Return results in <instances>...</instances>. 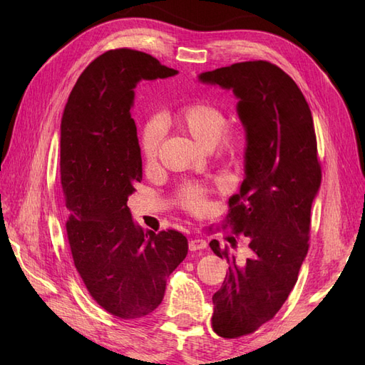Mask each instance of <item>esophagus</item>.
<instances>
[{"label": "esophagus", "instance_id": "1", "mask_svg": "<svg viewBox=\"0 0 365 365\" xmlns=\"http://www.w3.org/2000/svg\"><path fill=\"white\" fill-rule=\"evenodd\" d=\"M189 248H190V251L204 250V248H207V242H205V239H202V237H193V239H190V242H189Z\"/></svg>", "mask_w": 365, "mask_h": 365}]
</instances>
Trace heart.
<instances>
[{
	"instance_id": "heart-1",
	"label": "heart",
	"mask_w": 365,
	"mask_h": 365,
	"mask_svg": "<svg viewBox=\"0 0 365 365\" xmlns=\"http://www.w3.org/2000/svg\"><path fill=\"white\" fill-rule=\"evenodd\" d=\"M176 120L201 145L205 148L215 146L220 155L236 157L245 148L244 132L227 126V113L215 103L202 101L187 103L176 113ZM163 137L164 120L161 115L153 114L145 121L140 134V152L146 161L157 158ZM176 196L180 205L190 213L201 215L208 207V189L204 184L185 182Z\"/></svg>"
}]
</instances>
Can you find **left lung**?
Instances as JSON below:
<instances>
[{"label": "left lung", "mask_w": 365, "mask_h": 365, "mask_svg": "<svg viewBox=\"0 0 365 365\" xmlns=\"http://www.w3.org/2000/svg\"><path fill=\"white\" fill-rule=\"evenodd\" d=\"M233 90L247 132L245 180L228 201L227 227L248 237L239 262L217 240L210 248L230 263L213 295V330L222 338L256 332L291 294L309 250L311 208L322 184L311 109L297 83L268 61L233 63L200 76ZM236 244L235 237H228Z\"/></svg>", "instance_id": "obj_1"}]
</instances>
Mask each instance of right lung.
I'll list each match as a JSON object with an SVG mask.
<instances>
[{"label": "right lung", "mask_w": 365, "mask_h": 365, "mask_svg": "<svg viewBox=\"0 0 365 365\" xmlns=\"http://www.w3.org/2000/svg\"><path fill=\"white\" fill-rule=\"evenodd\" d=\"M176 73L148 53L105 51L79 76L62 115L61 185L74 267L93 300L121 319L155 311L189 250L180 231H143L128 207L143 180L134 88Z\"/></svg>", "instance_id": "add662e5"}]
</instances>
